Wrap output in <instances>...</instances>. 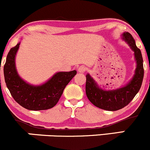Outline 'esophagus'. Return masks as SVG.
Masks as SVG:
<instances>
[{
  "instance_id": "esophagus-1",
  "label": "esophagus",
  "mask_w": 150,
  "mask_h": 150,
  "mask_svg": "<svg viewBox=\"0 0 150 150\" xmlns=\"http://www.w3.org/2000/svg\"><path fill=\"white\" fill-rule=\"evenodd\" d=\"M86 67L84 65H81L80 67H78V72H80V73H83V72H86Z\"/></svg>"
}]
</instances>
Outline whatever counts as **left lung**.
I'll use <instances>...</instances> for the list:
<instances>
[{"instance_id":"8db88e82","label":"left lung","mask_w":150,"mask_h":150,"mask_svg":"<svg viewBox=\"0 0 150 150\" xmlns=\"http://www.w3.org/2000/svg\"><path fill=\"white\" fill-rule=\"evenodd\" d=\"M121 37L134 52L137 64L134 75L130 81L121 88L106 91L99 87L90 74L86 75V93L88 98L96 107L106 111H117L128 105L139 91L144 78L142 56L135 40L129 32H124Z\"/></svg>"}]
</instances>
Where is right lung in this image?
Returning <instances> with one entry per match:
<instances>
[{
  "label": "right lung",
  "instance_id": "1",
  "mask_svg": "<svg viewBox=\"0 0 150 150\" xmlns=\"http://www.w3.org/2000/svg\"><path fill=\"white\" fill-rule=\"evenodd\" d=\"M21 42L10 50L4 67L5 82L12 97L20 105L31 111L47 110L54 107L77 71L56 72L43 84L34 86L23 80L16 67V55Z\"/></svg>",
  "mask_w": 150,
  "mask_h": 150
}]
</instances>
